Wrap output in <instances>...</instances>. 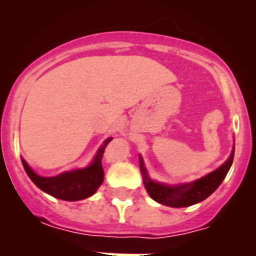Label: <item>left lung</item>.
<instances>
[{
	"label": "left lung",
	"mask_w": 256,
	"mask_h": 256,
	"mask_svg": "<svg viewBox=\"0 0 256 256\" xmlns=\"http://www.w3.org/2000/svg\"><path fill=\"white\" fill-rule=\"evenodd\" d=\"M234 156V148L230 154V159L222 166H219L216 170L212 172V173L195 180V182L180 184V186H166V184H162V183H156L151 180L148 178V173H146V169L144 168V162L140 158L141 172L142 176H144V184L148 190V195L160 204L172 208L191 206V205L198 204L200 201L209 198L212 192L220 186V183L223 182L228 170H230V165H232Z\"/></svg>",
	"instance_id": "obj_1"
}]
</instances>
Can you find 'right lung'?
<instances>
[{
    "label": "right lung",
    "instance_id": "add662e5",
    "mask_svg": "<svg viewBox=\"0 0 256 256\" xmlns=\"http://www.w3.org/2000/svg\"><path fill=\"white\" fill-rule=\"evenodd\" d=\"M112 138L106 140L105 144L97 151L94 162L84 169L56 176V177H40L29 168L26 160L22 159V166L26 169L28 177L33 180L36 186L48 195L65 201H78L92 196L104 180V169L101 164L104 151Z\"/></svg>",
    "mask_w": 256,
    "mask_h": 256
}]
</instances>
